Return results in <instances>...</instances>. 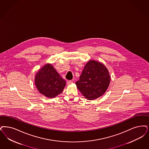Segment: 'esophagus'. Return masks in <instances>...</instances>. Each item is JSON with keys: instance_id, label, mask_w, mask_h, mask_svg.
Returning a JSON list of instances; mask_svg holds the SVG:
<instances>
[{"instance_id": "obj_1", "label": "esophagus", "mask_w": 149, "mask_h": 149, "mask_svg": "<svg viewBox=\"0 0 149 149\" xmlns=\"http://www.w3.org/2000/svg\"><path fill=\"white\" fill-rule=\"evenodd\" d=\"M72 82H73L72 80H69V81L67 82V84H68V85H70V84L72 83Z\"/></svg>"}]
</instances>
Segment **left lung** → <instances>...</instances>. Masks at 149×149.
Returning <instances> with one entry per match:
<instances>
[{
  "instance_id": "left-lung-1",
  "label": "left lung",
  "mask_w": 149,
  "mask_h": 149,
  "mask_svg": "<svg viewBox=\"0 0 149 149\" xmlns=\"http://www.w3.org/2000/svg\"><path fill=\"white\" fill-rule=\"evenodd\" d=\"M110 82V76L106 66L100 62L90 60L75 84L85 97L92 100L105 94Z\"/></svg>"
}]
</instances>
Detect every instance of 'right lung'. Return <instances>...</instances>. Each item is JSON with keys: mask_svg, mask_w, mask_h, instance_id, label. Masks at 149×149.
<instances>
[{"mask_svg": "<svg viewBox=\"0 0 149 149\" xmlns=\"http://www.w3.org/2000/svg\"><path fill=\"white\" fill-rule=\"evenodd\" d=\"M35 84L38 91L45 96L53 98L62 93L66 85L65 80L50 64L44 66L37 72Z\"/></svg>", "mask_w": 149, "mask_h": 149, "instance_id": "obj_1", "label": "right lung"}]
</instances>
